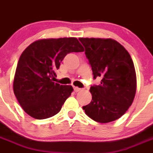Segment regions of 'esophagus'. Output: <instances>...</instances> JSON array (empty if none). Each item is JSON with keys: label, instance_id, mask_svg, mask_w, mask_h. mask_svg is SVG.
Returning <instances> with one entry per match:
<instances>
[{"label": "esophagus", "instance_id": "1", "mask_svg": "<svg viewBox=\"0 0 153 153\" xmlns=\"http://www.w3.org/2000/svg\"><path fill=\"white\" fill-rule=\"evenodd\" d=\"M74 90L75 92H79L80 91L81 89L79 88V87H77V86H74Z\"/></svg>", "mask_w": 153, "mask_h": 153}]
</instances>
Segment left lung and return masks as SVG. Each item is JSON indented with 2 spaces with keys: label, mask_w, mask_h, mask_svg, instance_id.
<instances>
[{
  "label": "left lung",
  "mask_w": 153,
  "mask_h": 153,
  "mask_svg": "<svg viewBox=\"0 0 153 153\" xmlns=\"http://www.w3.org/2000/svg\"><path fill=\"white\" fill-rule=\"evenodd\" d=\"M91 66L93 79L100 85L90 87L92 100L83 106L96 122H112L120 118L132 105L136 91V75L128 51L113 39L79 38Z\"/></svg>",
  "instance_id": "8db88e82"
}]
</instances>
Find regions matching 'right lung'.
Wrapping results in <instances>:
<instances>
[{
  "label": "right lung",
  "mask_w": 153,
  "mask_h": 153,
  "mask_svg": "<svg viewBox=\"0 0 153 153\" xmlns=\"http://www.w3.org/2000/svg\"><path fill=\"white\" fill-rule=\"evenodd\" d=\"M84 51L75 37L33 42L20 56L13 79V93L24 111L44 120L57 114L74 90L53 82L55 70L70 53Z\"/></svg>",
  "instance_id": "obj_1"
}]
</instances>
